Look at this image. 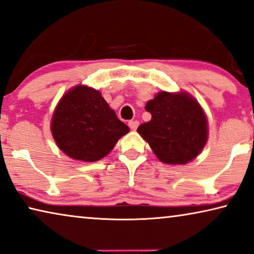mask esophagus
<instances>
[{
  "mask_svg": "<svg viewBox=\"0 0 254 254\" xmlns=\"http://www.w3.org/2000/svg\"><path fill=\"white\" fill-rule=\"evenodd\" d=\"M128 126H129L130 129L135 130L136 128L138 127V121H137V120H130V121H128Z\"/></svg>",
  "mask_w": 254,
  "mask_h": 254,
  "instance_id": "1",
  "label": "esophagus"
}]
</instances>
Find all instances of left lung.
Wrapping results in <instances>:
<instances>
[{
    "label": "left lung",
    "instance_id": "1",
    "mask_svg": "<svg viewBox=\"0 0 254 254\" xmlns=\"http://www.w3.org/2000/svg\"><path fill=\"white\" fill-rule=\"evenodd\" d=\"M145 110L152 118L139 125L137 131L163 163L187 164L206 144V117L187 94L161 91L146 103Z\"/></svg>",
    "mask_w": 254,
    "mask_h": 254
}]
</instances>
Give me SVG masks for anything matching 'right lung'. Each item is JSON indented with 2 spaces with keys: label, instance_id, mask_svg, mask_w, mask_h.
I'll use <instances>...</instances> for the list:
<instances>
[{
  "label": "right lung",
  "instance_id": "1",
  "mask_svg": "<svg viewBox=\"0 0 254 254\" xmlns=\"http://www.w3.org/2000/svg\"><path fill=\"white\" fill-rule=\"evenodd\" d=\"M51 131L58 148L68 157L96 161L111 151L129 128L118 119L100 91L78 86L58 103Z\"/></svg>",
  "mask_w": 254,
  "mask_h": 254
}]
</instances>
